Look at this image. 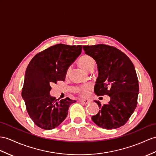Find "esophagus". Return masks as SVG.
<instances>
[{"mask_svg":"<svg viewBox=\"0 0 156 156\" xmlns=\"http://www.w3.org/2000/svg\"><path fill=\"white\" fill-rule=\"evenodd\" d=\"M79 101H80L81 103L84 104V105H87L90 102V101L87 100V99H81V100H79Z\"/></svg>","mask_w":156,"mask_h":156,"instance_id":"obj_1","label":"esophagus"}]
</instances>
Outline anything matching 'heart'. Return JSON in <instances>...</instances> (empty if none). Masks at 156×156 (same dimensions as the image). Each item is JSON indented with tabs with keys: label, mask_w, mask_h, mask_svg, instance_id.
I'll return each mask as SVG.
<instances>
[{
	"label": "heart",
	"mask_w": 156,
	"mask_h": 156,
	"mask_svg": "<svg viewBox=\"0 0 156 156\" xmlns=\"http://www.w3.org/2000/svg\"><path fill=\"white\" fill-rule=\"evenodd\" d=\"M79 63L83 69H85V71L88 72H90L91 71H93L94 66H95V60H94V59L92 56L86 54L82 55L81 58H79ZM70 70L71 67H68L66 74L67 77L69 75ZM90 87H91L90 85H85L83 86H80L77 88V92L80 94L81 96L85 97L87 95V93H88V91L90 89Z\"/></svg>",
	"instance_id": "obj_1"
}]
</instances>
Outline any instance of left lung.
I'll return each instance as SVG.
<instances>
[{"instance_id":"8db88e82","label":"left lung","mask_w":156,"mask_h":156,"mask_svg":"<svg viewBox=\"0 0 156 156\" xmlns=\"http://www.w3.org/2000/svg\"><path fill=\"white\" fill-rule=\"evenodd\" d=\"M83 48L97 63L98 75L94 93L97 96L111 97L103 105L94 101L99 111L91 119L102 128H120L127 122L138 103L139 84L134 64L124 53L111 45L97 44Z\"/></svg>"}]
</instances>
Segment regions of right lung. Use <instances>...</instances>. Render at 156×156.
Wrapping results in <instances>:
<instances>
[{
  "instance_id": "1",
  "label": "right lung",
  "mask_w": 156,
  "mask_h": 156,
  "mask_svg": "<svg viewBox=\"0 0 156 156\" xmlns=\"http://www.w3.org/2000/svg\"><path fill=\"white\" fill-rule=\"evenodd\" d=\"M82 46L56 44L37 54L26 68L22 97L30 117L36 126L51 130L66 119L69 106L75 102L69 97L58 101L51 97L50 84L64 81L67 68L81 54Z\"/></svg>"
}]
</instances>
